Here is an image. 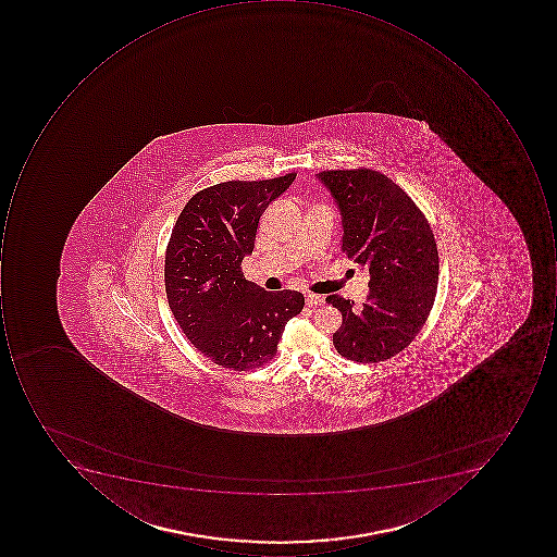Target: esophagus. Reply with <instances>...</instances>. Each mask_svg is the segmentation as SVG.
I'll return each instance as SVG.
<instances>
[{"label": "esophagus", "mask_w": 557, "mask_h": 557, "mask_svg": "<svg viewBox=\"0 0 557 557\" xmlns=\"http://www.w3.org/2000/svg\"><path fill=\"white\" fill-rule=\"evenodd\" d=\"M324 302L323 296L313 295V293H309V295H306V305L309 306V308H313V306H321Z\"/></svg>", "instance_id": "34e87169"}]
</instances>
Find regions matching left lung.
I'll return each mask as SVG.
<instances>
[{"label": "left lung", "instance_id": "obj_1", "mask_svg": "<svg viewBox=\"0 0 557 557\" xmlns=\"http://www.w3.org/2000/svg\"><path fill=\"white\" fill-rule=\"evenodd\" d=\"M317 178L338 206L342 251L370 273L361 311L349 299L327 296L343 317L333 345L358 363L388 360L419 335L435 301V237L408 194L380 172L324 171Z\"/></svg>", "mask_w": 557, "mask_h": 557}]
</instances>
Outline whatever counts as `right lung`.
I'll return each mask as SVG.
<instances>
[{
  "mask_svg": "<svg viewBox=\"0 0 557 557\" xmlns=\"http://www.w3.org/2000/svg\"><path fill=\"white\" fill-rule=\"evenodd\" d=\"M295 178L208 187L187 202L172 230L169 306L187 339L219 367L246 371L273 360L284 326L305 306L301 293L265 292L240 271L255 249L262 212Z\"/></svg>",
  "mask_w": 557,
  "mask_h": 557,
  "instance_id": "right-lung-1",
  "label": "right lung"
}]
</instances>
